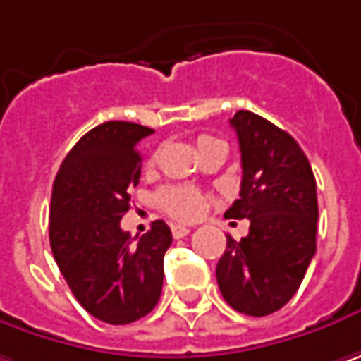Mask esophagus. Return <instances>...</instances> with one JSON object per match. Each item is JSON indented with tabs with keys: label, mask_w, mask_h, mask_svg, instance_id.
Segmentation results:
<instances>
[{
	"label": "esophagus",
	"mask_w": 361,
	"mask_h": 361,
	"mask_svg": "<svg viewBox=\"0 0 361 361\" xmlns=\"http://www.w3.org/2000/svg\"><path fill=\"white\" fill-rule=\"evenodd\" d=\"M171 235H173L176 239H181V237L190 235V228L183 226V224H173V226H171Z\"/></svg>",
	"instance_id": "1"
}]
</instances>
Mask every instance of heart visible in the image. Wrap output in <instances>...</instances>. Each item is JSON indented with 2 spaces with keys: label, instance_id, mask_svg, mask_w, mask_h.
<instances>
[{
  "label": "heart",
  "instance_id": "1",
  "mask_svg": "<svg viewBox=\"0 0 361 361\" xmlns=\"http://www.w3.org/2000/svg\"><path fill=\"white\" fill-rule=\"evenodd\" d=\"M216 140L219 138L202 135V137H198L196 142H198V149H200L204 145L216 142ZM206 202H208V196L202 194L200 190L183 188V185H169V188H163L157 194V204L167 214H171L178 221H194V219H198L204 212V208H206Z\"/></svg>",
  "mask_w": 361,
  "mask_h": 361
}]
</instances>
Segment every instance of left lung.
Returning <instances> with one entry per match:
<instances>
[{
	"mask_svg": "<svg viewBox=\"0 0 361 361\" xmlns=\"http://www.w3.org/2000/svg\"><path fill=\"white\" fill-rule=\"evenodd\" d=\"M241 149L239 200L226 219H249L241 241L226 237L216 282L228 307L265 317L286 305L317 251V181L286 130L249 110L231 118Z\"/></svg>",
	"mask_w": 361,
	"mask_h": 361,
	"instance_id": "left-lung-1",
	"label": "left lung"
}]
</instances>
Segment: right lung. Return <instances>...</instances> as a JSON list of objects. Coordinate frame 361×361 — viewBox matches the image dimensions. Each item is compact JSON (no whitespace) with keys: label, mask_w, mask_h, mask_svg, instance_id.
I'll return each instance as SVG.
<instances>
[{"label":"right lung","mask_w":361,"mask_h":361,"mask_svg":"<svg viewBox=\"0 0 361 361\" xmlns=\"http://www.w3.org/2000/svg\"><path fill=\"white\" fill-rule=\"evenodd\" d=\"M153 128L112 120L77 140L53 183L49 239L77 302L110 325L149 314L163 288L171 231L155 221L137 243L120 228L140 178L138 142Z\"/></svg>","instance_id":"obj_1"}]
</instances>
